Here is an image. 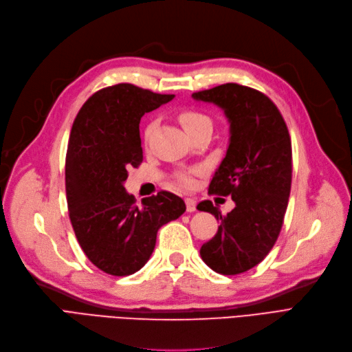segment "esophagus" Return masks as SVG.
<instances>
[{
    "mask_svg": "<svg viewBox=\"0 0 352 352\" xmlns=\"http://www.w3.org/2000/svg\"><path fill=\"white\" fill-rule=\"evenodd\" d=\"M186 206H187V211L192 212V211H195L197 201L194 200V198H186Z\"/></svg>",
    "mask_w": 352,
    "mask_h": 352,
    "instance_id": "esophagus-1",
    "label": "esophagus"
}]
</instances>
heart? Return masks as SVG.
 <instances>
[{
	"mask_svg": "<svg viewBox=\"0 0 352 352\" xmlns=\"http://www.w3.org/2000/svg\"><path fill=\"white\" fill-rule=\"evenodd\" d=\"M178 120L179 124L182 125V128L186 129V132L191 136L198 131L203 129H211L212 122L211 118L200 111L197 109H184L178 113ZM152 131H154V124H149L145 129V138L149 140ZM175 182L177 186L182 187V188H192L195 186V181L192 178L191 174L188 173H179L175 175Z\"/></svg>",
	"mask_w": 352,
	"mask_h": 352,
	"instance_id": "1",
	"label": "heart"
}]
</instances>
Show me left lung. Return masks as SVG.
Segmentation results:
<instances>
[{
	"mask_svg": "<svg viewBox=\"0 0 352 352\" xmlns=\"http://www.w3.org/2000/svg\"><path fill=\"white\" fill-rule=\"evenodd\" d=\"M220 106L230 122V144L208 192L232 195L223 216L210 200L197 206L214 214L219 230L200 254L220 274H239L261 263L276 243L292 184V144L285 119L266 95L237 83L192 94Z\"/></svg>",
	"mask_w": 352,
	"mask_h": 352,
	"instance_id": "1",
	"label": "left lung"
}]
</instances>
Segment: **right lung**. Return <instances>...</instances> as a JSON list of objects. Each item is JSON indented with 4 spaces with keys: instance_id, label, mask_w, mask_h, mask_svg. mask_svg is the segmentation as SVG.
I'll list each match as a JSON object with an SVG mask.
<instances>
[{
    "instance_id": "1",
    "label": "right lung",
    "mask_w": 352,
    "mask_h": 352,
    "mask_svg": "<svg viewBox=\"0 0 352 352\" xmlns=\"http://www.w3.org/2000/svg\"><path fill=\"white\" fill-rule=\"evenodd\" d=\"M173 98L119 83L91 95L73 122L66 155L69 217L89 261L112 276L138 272L160 228L186 211L182 198L168 191L136 206L124 187L129 168L144 160L141 118Z\"/></svg>"
}]
</instances>
